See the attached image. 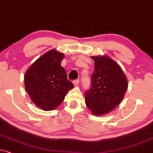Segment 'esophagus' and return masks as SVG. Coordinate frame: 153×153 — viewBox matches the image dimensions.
Here are the masks:
<instances>
[{"instance_id":"esophagus-1","label":"esophagus","mask_w":153,"mask_h":153,"mask_svg":"<svg viewBox=\"0 0 153 153\" xmlns=\"http://www.w3.org/2000/svg\"><path fill=\"white\" fill-rule=\"evenodd\" d=\"M73 84H74V85H75V86L79 85V79L74 80L73 81Z\"/></svg>"}]
</instances>
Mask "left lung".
<instances>
[{"label":"left lung","instance_id":"obj_1","mask_svg":"<svg viewBox=\"0 0 153 153\" xmlns=\"http://www.w3.org/2000/svg\"><path fill=\"white\" fill-rule=\"evenodd\" d=\"M94 71L91 88L85 91L86 105L97 116L113 111L123 99L127 79L119 65L106 56H91Z\"/></svg>","mask_w":153,"mask_h":153}]
</instances>
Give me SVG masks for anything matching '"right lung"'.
Masks as SVG:
<instances>
[{"label":"right lung","instance_id":"add662e5","mask_svg":"<svg viewBox=\"0 0 153 153\" xmlns=\"http://www.w3.org/2000/svg\"><path fill=\"white\" fill-rule=\"evenodd\" d=\"M64 56L54 50L49 51L34 62L25 74L26 91L32 101L44 111L59 106L74 87L61 66Z\"/></svg>","mask_w":153,"mask_h":153}]
</instances>
